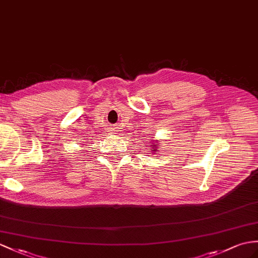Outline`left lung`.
Instances as JSON below:
<instances>
[{
  "mask_svg": "<svg viewBox=\"0 0 258 258\" xmlns=\"http://www.w3.org/2000/svg\"><path fill=\"white\" fill-rule=\"evenodd\" d=\"M159 142H160V140H152V142H151V147L153 148L152 152L158 153V147H159Z\"/></svg>",
  "mask_w": 258,
  "mask_h": 258,
  "instance_id": "obj_1",
  "label": "left lung"
}]
</instances>
